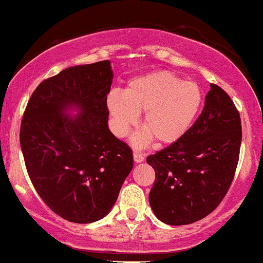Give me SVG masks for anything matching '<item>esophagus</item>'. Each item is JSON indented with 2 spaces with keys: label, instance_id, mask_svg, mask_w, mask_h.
<instances>
[{
  "label": "esophagus",
  "instance_id": "esophagus-1",
  "mask_svg": "<svg viewBox=\"0 0 263 263\" xmlns=\"http://www.w3.org/2000/svg\"><path fill=\"white\" fill-rule=\"evenodd\" d=\"M134 160L136 164H141L142 161H145V155L140 153H134Z\"/></svg>",
  "mask_w": 263,
  "mask_h": 263
}]
</instances>
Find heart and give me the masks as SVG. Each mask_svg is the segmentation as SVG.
Instances as JSON below:
<instances>
[{"mask_svg": "<svg viewBox=\"0 0 263 263\" xmlns=\"http://www.w3.org/2000/svg\"><path fill=\"white\" fill-rule=\"evenodd\" d=\"M200 88L182 81L167 70H155L134 77L124 92L112 90L107 96L110 128L118 137H126L143 112L145 131L132 137L136 147L147 145L153 137L160 143L180 140L192 127L200 109Z\"/></svg>", "mask_w": 263, "mask_h": 263, "instance_id": "b5f03b06", "label": "heart"}]
</instances>
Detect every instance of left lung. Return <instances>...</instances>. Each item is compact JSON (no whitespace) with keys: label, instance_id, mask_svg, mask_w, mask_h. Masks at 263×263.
Wrapping results in <instances>:
<instances>
[{"label":"left lung","instance_id":"8db88e82","mask_svg":"<svg viewBox=\"0 0 263 263\" xmlns=\"http://www.w3.org/2000/svg\"><path fill=\"white\" fill-rule=\"evenodd\" d=\"M239 113L224 90L211 84L201 115L189 131L147 157L156 174L148 201L170 226L198 222L219 205L238 164Z\"/></svg>","mask_w":263,"mask_h":263}]
</instances>
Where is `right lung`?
Instances as JSON below:
<instances>
[{"label": "right lung", "mask_w": 263, "mask_h": 263, "mask_svg": "<svg viewBox=\"0 0 263 263\" xmlns=\"http://www.w3.org/2000/svg\"><path fill=\"white\" fill-rule=\"evenodd\" d=\"M109 60L66 68L39 84L20 129L32 185L73 223L106 217L134 166L132 151L108 128Z\"/></svg>", "instance_id": "1"}]
</instances>
